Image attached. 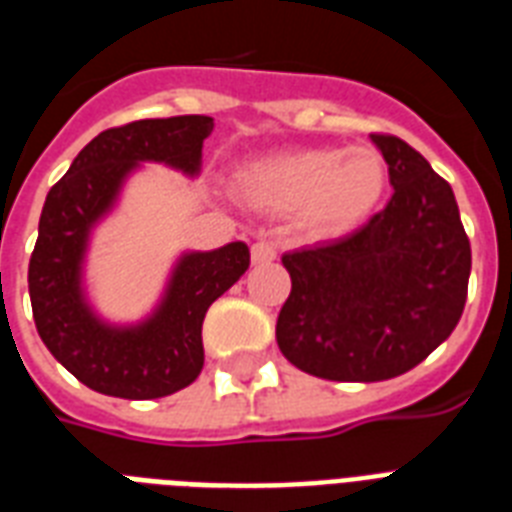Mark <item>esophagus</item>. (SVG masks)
Segmentation results:
<instances>
[{
    "instance_id": "obj_1",
    "label": "esophagus",
    "mask_w": 512,
    "mask_h": 512,
    "mask_svg": "<svg viewBox=\"0 0 512 512\" xmlns=\"http://www.w3.org/2000/svg\"><path fill=\"white\" fill-rule=\"evenodd\" d=\"M276 255H279V252H276V244H273V241L260 239L252 244V263L255 265L271 263V260H276Z\"/></svg>"
}]
</instances>
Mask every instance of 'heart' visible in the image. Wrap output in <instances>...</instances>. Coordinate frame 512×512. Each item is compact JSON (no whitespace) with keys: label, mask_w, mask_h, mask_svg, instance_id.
I'll return each instance as SVG.
<instances>
[{"label":"heart","mask_w":512,"mask_h":512,"mask_svg":"<svg viewBox=\"0 0 512 512\" xmlns=\"http://www.w3.org/2000/svg\"><path fill=\"white\" fill-rule=\"evenodd\" d=\"M388 170L374 148H303L252 162L239 172L249 204L295 212L321 231H345L361 223L380 201Z\"/></svg>","instance_id":"1"}]
</instances>
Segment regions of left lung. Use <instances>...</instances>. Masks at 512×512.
Listing matches in <instances>:
<instances>
[{"label": "left lung", "mask_w": 512, "mask_h": 512, "mask_svg": "<svg viewBox=\"0 0 512 512\" xmlns=\"http://www.w3.org/2000/svg\"><path fill=\"white\" fill-rule=\"evenodd\" d=\"M393 196L345 239L287 252L292 292L276 342L289 364L335 382L409 372L452 335L468 300L470 241L452 185L396 135L374 132Z\"/></svg>", "instance_id": "left-lung-1"}]
</instances>
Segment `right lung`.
<instances>
[{"label": "right lung", "instance_id": "obj_1", "mask_svg": "<svg viewBox=\"0 0 512 512\" xmlns=\"http://www.w3.org/2000/svg\"><path fill=\"white\" fill-rule=\"evenodd\" d=\"M212 127V119L199 114L111 127L79 151L44 199L28 263L36 332L76 380L98 393L146 401L191 385L204 366L201 324L207 308L249 268L244 241L188 252L172 271L162 305L135 327H111L84 300L87 239L92 225L114 207L124 177L140 162H164L196 175Z\"/></svg>", "mask_w": 512, "mask_h": 512}]
</instances>
